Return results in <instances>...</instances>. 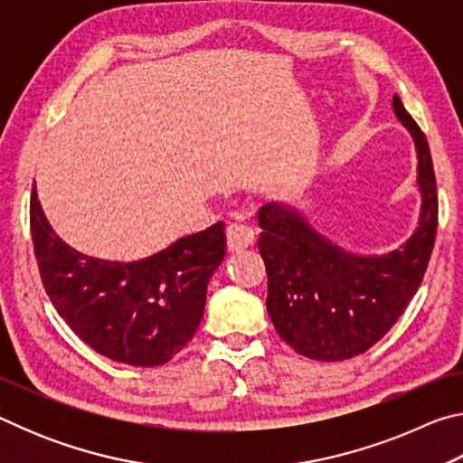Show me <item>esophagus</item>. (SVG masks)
I'll list each match as a JSON object with an SVG mask.
<instances>
[{
    "instance_id": "obj_1",
    "label": "esophagus",
    "mask_w": 463,
    "mask_h": 463,
    "mask_svg": "<svg viewBox=\"0 0 463 463\" xmlns=\"http://www.w3.org/2000/svg\"><path fill=\"white\" fill-rule=\"evenodd\" d=\"M255 232L249 224L241 222H231L226 226V247L229 250H242L253 245Z\"/></svg>"
}]
</instances>
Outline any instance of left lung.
Returning <instances> with one entry per match:
<instances>
[{
	"mask_svg": "<svg viewBox=\"0 0 463 463\" xmlns=\"http://www.w3.org/2000/svg\"><path fill=\"white\" fill-rule=\"evenodd\" d=\"M392 109L412 137L419 161V222L401 247L382 255L354 253L288 203H265L257 214L268 271L265 307L278 335L304 357L343 362L365 354L394 326L427 271L437 232L433 161L427 137L398 96Z\"/></svg>",
	"mask_w": 463,
	"mask_h": 463,
	"instance_id": "left-lung-1",
	"label": "left lung"
}]
</instances>
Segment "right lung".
Here are the masks:
<instances>
[{
	"label": "right lung",
	"mask_w": 463,
	"mask_h": 463,
	"mask_svg": "<svg viewBox=\"0 0 463 463\" xmlns=\"http://www.w3.org/2000/svg\"><path fill=\"white\" fill-rule=\"evenodd\" d=\"M30 231L52 307L71 331L112 362L155 367L192 341L206 289L222 263L224 222L177 239L138 261H108L69 247L30 200Z\"/></svg>",
	"instance_id": "right-lung-1"
}]
</instances>
